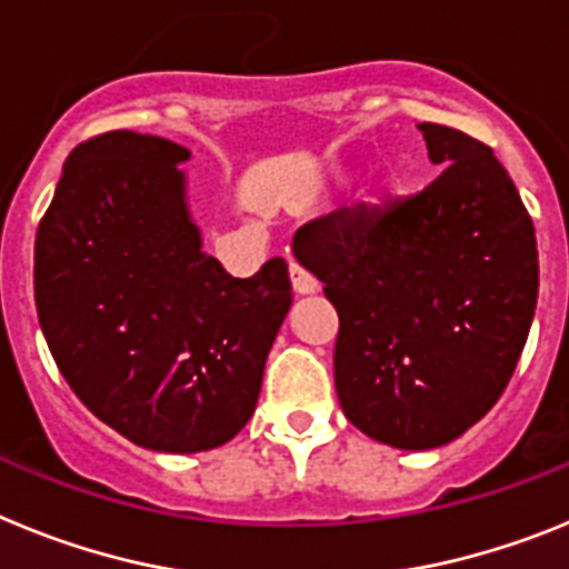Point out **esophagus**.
Masks as SVG:
<instances>
[{"mask_svg": "<svg viewBox=\"0 0 569 569\" xmlns=\"http://www.w3.org/2000/svg\"><path fill=\"white\" fill-rule=\"evenodd\" d=\"M290 281H293V290L296 296H310L319 290V281L308 273L305 268H299L296 261H290Z\"/></svg>", "mask_w": 569, "mask_h": 569, "instance_id": "esophagus-1", "label": "esophagus"}]
</instances>
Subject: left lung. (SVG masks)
I'll use <instances>...</instances> for the list:
<instances>
[{"label":"left lung","mask_w":569,"mask_h":569,"mask_svg":"<svg viewBox=\"0 0 569 569\" xmlns=\"http://www.w3.org/2000/svg\"><path fill=\"white\" fill-rule=\"evenodd\" d=\"M441 176L385 208H336L293 239L339 313L341 410L399 450L450 445L519 365L539 299L530 213L487 144L421 122Z\"/></svg>","instance_id":"left-lung-1"}]
</instances>
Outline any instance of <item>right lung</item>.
Returning <instances> with one entry per match:
<instances>
[{
	"label": "right lung",
	"mask_w": 569,
	"mask_h": 569,
	"mask_svg": "<svg viewBox=\"0 0 569 569\" xmlns=\"http://www.w3.org/2000/svg\"><path fill=\"white\" fill-rule=\"evenodd\" d=\"M188 159L133 130L79 144L33 250L39 325L64 381L156 453L213 450L248 425L293 305L284 259L233 279L204 253Z\"/></svg>",
	"instance_id": "add662e5"
}]
</instances>
